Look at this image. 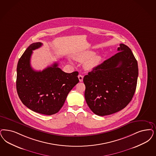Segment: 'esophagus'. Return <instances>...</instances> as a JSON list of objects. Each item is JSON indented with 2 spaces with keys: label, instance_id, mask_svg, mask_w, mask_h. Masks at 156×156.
I'll list each match as a JSON object with an SVG mask.
<instances>
[{
  "label": "esophagus",
  "instance_id": "1",
  "mask_svg": "<svg viewBox=\"0 0 156 156\" xmlns=\"http://www.w3.org/2000/svg\"><path fill=\"white\" fill-rule=\"evenodd\" d=\"M78 79H79V80H80V82H82V81H83V75L80 74V75H78Z\"/></svg>",
  "mask_w": 156,
  "mask_h": 156
}]
</instances>
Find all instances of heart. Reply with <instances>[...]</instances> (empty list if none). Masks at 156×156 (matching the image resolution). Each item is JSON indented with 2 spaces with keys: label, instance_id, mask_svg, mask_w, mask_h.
<instances>
[{
  "label": "heart",
  "instance_id": "obj_1",
  "mask_svg": "<svg viewBox=\"0 0 156 156\" xmlns=\"http://www.w3.org/2000/svg\"><path fill=\"white\" fill-rule=\"evenodd\" d=\"M75 60L80 62H84L85 67L87 70H92L96 67L101 62L102 58L100 55H96V53L91 51L83 52L76 55L74 57Z\"/></svg>",
  "mask_w": 156,
  "mask_h": 156
}]
</instances>
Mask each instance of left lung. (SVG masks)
I'll return each mask as SVG.
<instances>
[{
  "label": "left lung",
  "mask_w": 156,
  "mask_h": 156,
  "mask_svg": "<svg viewBox=\"0 0 156 156\" xmlns=\"http://www.w3.org/2000/svg\"><path fill=\"white\" fill-rule=\"evenodd\" d=\"M118 52L88 73L83 78L85 98L98 116L116 113L131 101L138 76V63L131 50L120 44Z\"/></svg>",
  "instance_id": "8db88e82"
}]
</instances>
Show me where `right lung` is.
<instances>
[{
	"label": "right lung",
	"instance_id": "obj_1",
	"mask_svg": "<svg viewBox=\"0 0 156 156\" xmlns=\"http://www.w3.org/2000/svg\"><path fill=\"white\" fill-rule=\"evenodd\" d=\"M40 42L30 44L19 59L16 68V90L22 102L37 113L51 115L63 107L70 90L79 82L78 72L66 73L55 63L43 71L30 66L32 51Z\"/></svg>",
	"mask_w": 156,
	"mask_h": 156
}]
</instances>
